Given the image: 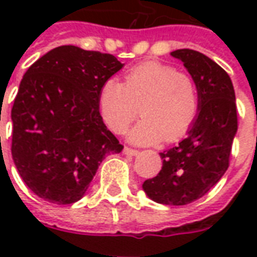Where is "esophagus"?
<instances>
[{
    "instance_id": "esophagus-1",
    "label": "esophagus",
    "mask_w": 257,
    "mask_h": 257,
    "mask_svg": "<svg viewBox=\"0 0 257 257\" xmlns=\"http://www.w3.org/2000/svg\"><path fill=\"white\" fill-rule=\"evenodd\" d=\"M123 153H125L126 156H138V154H139V151L135 150V149H131V147H125V149H123Z\"/></svg>"
}]
</instances>
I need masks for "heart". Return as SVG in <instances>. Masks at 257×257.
<instances>
[{
  "label": "heart",
  "instance_id": "1",
  "mask_svg": "<svg viewBox=\"0 0 257 257\" xmlns=\"http://www.w3.org/2000/svg\"><path fill=\"white\" fill-rule=\"evenodd\" d=\"M97 101L104 122L117 134L126 131L140 106L143 118L129 132V139L139 145L176 142L187 134L199 110L195 79L158 60L129 68L122 84L107 79Z\"/></svg>",
  "mask_w": 257,
  "mask_h": 257
}]
</instances>
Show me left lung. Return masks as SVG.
Returning <instances> with one entry per match:
<instances>
[{
    "mask_svg": "<svg viewBox=\"0 0 257 257\" xmlns=\"http://www.w3.org/2000/svg\"><path fill=\"white\" fill-rule=\"evenodd\" d=\"M171 55L195 79L199 110L187 138L160 153L161 171L146 180L143 190L158 204L187 205L204 197L226 173L238 128L237 104L228 74L212 59L193 49Z\"/></svg>",
    "mask_w": 257,
    "mask_h": 257,
    "instance_id": "8db88e82",
    "label": "left lung"
}]
</instances>
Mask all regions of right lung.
I'll list each match as a JSON object with an SVG mask.
<instances>
[{
  "mask_svg": "<svg viewBox=\"0 0 257 257\" xmlns=\"http://www.w3.org/2000/svg\"><path fill=\"white\" fill-rule=\"evenodd\" d=\"M122 66L110 53L63 45L26 71L11 112V150L20 178L40 198L77 202L104 157L122 151L97 101L103 82Z\"/></svg>",
  "mask_w": 257,
  "mask_h": 257,
  "instance_id": "right-lung-1",
  "label": "right lung"
}]
</instances>
